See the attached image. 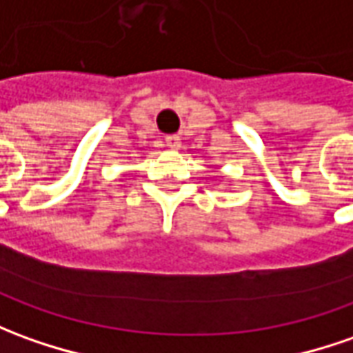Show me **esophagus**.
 Wrapping results in <instances>:
<instances>
[{
  "instance_id": "esophagus-1",
  "label": "esophagus",
  "mask_w": 353,
  "mask_h": 353,
  "mask_svg": "<svg viewBox=\"0 0 353 353\" xmlns=\"http://www.w3.org/2000/svg\"><path fill=\"white\" fill-rule=\"evenodd\" d=\"M166 146L168 148H179L181 146V141L177 135H170L166 137Z\"/></svg>"
}]
</instances>
